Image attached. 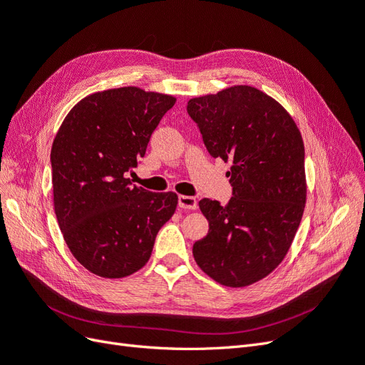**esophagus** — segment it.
<instances>
[{
    "label": "esophagus",
    "mask_w": 365,
    "mask_h": 365,
    "mask_svg": "<svg viewBox=\"0 0 365 365\" xmlns=\"http://www.w3.org/2000/svg\"><path fill=\"white\" fill-rule=\"evenodd\" d=\"M179 207L194 210L198 207V203H197V200L191 195H179Z\"/></svg>",
    "instance_id": "obj_1"
}]
</instances>
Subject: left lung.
I'll list each match as a JSON object with an SVG mask.
<instances>
[{
    "instance_id": "obj_1",
    "label": "left lung",
    "mask_w": 365,
    "mask_h": 365,
    "mask_svg": "<svg viewBox=\"0 0 365 365\" xmlns=\"http://www.w3.org/2000/svg\"><path fill=\"white\" fill-rule=\"evenodd\" d=\"M212 158L230 162L233 197L198 202L209 232L192 247L218 284L241 288L284 261L307 203L304 145L291 115L262 91L237 85L187 101Z\"/></svg>"
}]
</instances>
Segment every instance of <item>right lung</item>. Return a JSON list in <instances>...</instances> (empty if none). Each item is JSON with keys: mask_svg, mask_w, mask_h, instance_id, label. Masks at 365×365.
Here are the masks:
<instances>
[{"mask_svg": "<svg viewBox=\"0 0 365 365\" xmlns=\"http://www.w3.org/2000/svg\"><path fill=\"white\" fill-rule=\"evenodd\" d=\"M173 96L124 86L91 93L69 110L51 147L54 212L63 240L91 273L121 279L151 256L175 192H150L125 175L144 158Z\"/></svg>", "mask_w": 365, "mask_h": 365, "instance_id": "1", "label": "right lung"}]
</instances>
